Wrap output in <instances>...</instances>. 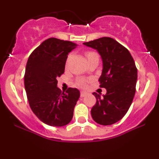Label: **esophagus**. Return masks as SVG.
I'll return each mask as SVG.
<instances>
[{
    "mask_svg": "<svg viewBox=\"0 0 159 159\" xmlns=\"http://www.w3.org/2000/svg\"><path fill=\"white\" fill-rule=\"evenodd\" d=\"M87 93L85 91H81V97H84L85 96H87Z\"/></svg>",
    "mask_w": 159,
    "mask_h": 159,
    "instance_id": "34e87169",
    "label": "esophagus"
}]
</instances>
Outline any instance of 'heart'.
Segmentation results:
<instances>
[{
    "instance_id": "heart-1",
    "label": "heart",
    "mask_w": 159,
    "mask_h": 159,
    "mask_svg": "<svg viewBox=\"0 0 159 159\" xmlns=\"http://www.w3.org/2000/svg\"><path fill=\"white\" fill-rule=\"evenodd\" d=\"M94 55H97V54L95 52H87V54H86V56H87V59H89L90 57H93ZM77 84L79 86V87H85L86 84H87V83H86V81H84V80H79V81L77 82Z\"/></svg>"
}]
</instances>
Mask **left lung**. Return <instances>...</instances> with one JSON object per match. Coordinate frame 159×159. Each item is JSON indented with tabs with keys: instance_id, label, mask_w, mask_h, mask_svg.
Masks as SVG:
<instances>
[{
	"instance_id": "left-lung-1",
	"label": "left lung",
	"mask_w": 159,
	"mask_h": 159,
	"mask_svg": "<svg viewBox=\"0 0 159 159\" xmlns=\"http://www.w3.org/2000/svg\"><path fill=\"white\" fill-rule=\"evenodd\" d=\"M83 44L96 49L101 56L102 72L98 81L100 87L107 90L102 96L93 93L96 103L91 116L100 125H111L121 120L132 105L138 79L135 63L128 49L112 38L102 37Z\"/></svg>"
}]
</instances>
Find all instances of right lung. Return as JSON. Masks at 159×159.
Returning <instances> with one entry per match:
<instances>
[{
    "instance_id": "1",
    "label": "right lung",
    "mask_w": 159,
    "mask_h": 159,
    "mask_svg": "<svg viewBox=\"0 0 159 159\" xmlns=\"http://www.w3.org/2000/svg\"><path fill=\"white\" fill-rule=\"evenodd\" d=\"M77 46L69 41L50 38L31 53L27 60L25 87L29 105L43 123L63 126L73 117L74 107L80 97L76 88L61 93L57 78L63 74L68 54Z\"/></svg>"
}]
</instances>
